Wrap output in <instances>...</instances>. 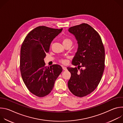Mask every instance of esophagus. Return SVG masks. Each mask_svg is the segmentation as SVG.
<instances>
[{"instance_id": "34e87169", "label": "esophagus", "mask_w": 123, "mask_h": 123, "mask_svg": "<svg viewBox=\"0 0 123 123\" xmlns=\"http://www.w3.org/2000/svg\"><path fill=\"white\" fill-rule=\"evenodd\" d=\"M62 68L63 70H64V71H66V70H67V68L66 67H64V66H62Z\"/></svg>"}]
</instances>
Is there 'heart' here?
<instances>
[{
	"label": "heart",
	"mask_w": 123,
	"mask_h": 123,
	"mask_svg": "<svg viewBox=\"0 0 123 123\" xmlns=\"http://www.w3.org/2000/svg\"><path fill=\"white\" fill-rule=\"evenodd\" d=\"M62 43H63V44L64 45V46L66 45L67 44L72 45L73 41H72V40L71 39H70L69 38L65 37H64L63 38V39H62ZM60 62L61 63H62V64H66L67 63V61L65 59H60Z\"/></svg>",
	"instance_id": "obj_1"
}]
</instances>
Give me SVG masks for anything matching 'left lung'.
Masks as SVG:
<instances>
[{"label": "left lung", "instance_id": "8db88e82", "mask_svg": "<svg viewBox=\"0 0 123 123\" xmlns=\"http://www.w3.org/2000/svg\"><path fill=\"white\" fill-rule=\"evenodd\" d=\"M68 31L75 36L78 48L72 61L78 68H67L71 74L68 87L74 95L82 97L94 91L101 80L105 69V48L100 35L89 24L71 27Z\"/></svg>", "mask_w": 123, "mask_h": 123}]
</instances>
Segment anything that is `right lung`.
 I'll return each mask as SVG.
<instances>
[{
    "instance_id": "right-lung-1",
    "label": "right lung",
    "mask_w": 123,
    "mask_h": 123,
    "mask_svg": "<svg viewBox=\"0 0 123 123\" xmlns=\"http://www.w3.org/2000/svg\"><path fill=\"white\" fill-rule=\"evenodd\" d=\"M62 30L39 26L31 31L22 43L20 58L21 76L29 91L38 97H44L51 92L62 72L59 65L46 67L44 60L51 41Z\"/></svg>"
}]
</instances>
